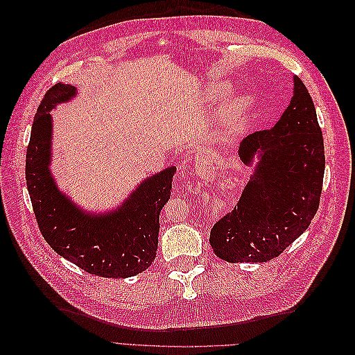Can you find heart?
Masks as SVG:
<instances>
[{
	"label": "heart",
	"instance_id": "heart-1",
	"mask_svg": "<svg viewBox=\"0 0 355 355\" xmlns=\"http://www.w3.org/2000/svg\"><path fill=\"white\" fill-rule=\"evenodd\" d=\"M225 92H227V89L222 87V85H211V87L209 89V94L211 99L220 98ZM252 105H253V99L250 98V96H237V98L228 101V103L225 105L223 112H222L223 121L228 125H234V124L240 123L247 115V112L252 110Z\"/></svg>",
	"mask_w": 355,
	"mask_h": 355
}]
</instances>
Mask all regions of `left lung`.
<instances>
[{"label":"left lung","instance_id":"left-lung-1","mask_svg":"<svg viewBox=\"0 0 355 355\" xmlns=\"http://www.w3.org/2000/svg\"><path fill=\"white\" fill-rule=\"evenodd\" d=\"M293 98L271 130L243 139L240 151L259 154L234 210L214 223L210 245L228 262H266L309 227L320 206L324 142L314 102L299 77Z\"/></svg>","mask_w":355,"mask_h":355}]
</instances>
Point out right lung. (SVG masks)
Returning <instances> with one entry per match:
<instances>
[{
    "label": "right lung",
    "mask_w": 355,
    "mask_h": 355,
    "mask_svg": "<svg viewBox=\"0 0 355 355\" xmlns=\"http://www.w3.org/2000/svg\"><path fill=\"white\" fill-rule=\"evenodd\" d=\"M77 94L56 84L41 101L26 151V187L42 237L62 257L85 272L127 278L148 270L157 254L159 211L170 198L176 167L149 176L116 210L83 211L56 187L50 173L51 115L56 105Z\"/></svg>",
    "instance_id": "add662e5"
}]
</instances>
